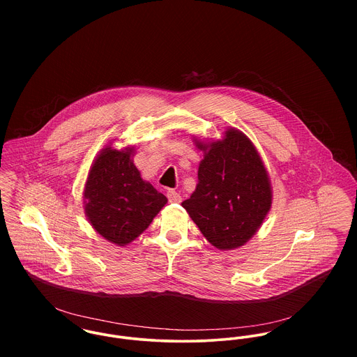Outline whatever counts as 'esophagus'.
<instances>
[{
    "instance_id": "34e87169",
    "label": "esophagus",
    "mask_w": 357,
    "mask_h": 357,
    "mask_svg": "<svg viewBox=\"0 0 357 357\" xmlns=\"http://www.w3.org/2000/svg\"><path fill=\"white\" fill-rule=\"evenodd\" d=\"M167 199H169V202H172V204H180V202H181L180 194H178L177 191H173V190H169V191H167Z\"/></svg>"
}]
</instances>
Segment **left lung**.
<instances>
[{"label": "left lung", "instance_id": "left-lung-1", "mask_svg": "<svg viewBox=\"0 0 357 357\" xmlns=\"http://www.w3.org/2000/svg\"><path fill=\"white\" fill-rule=\"evenodd\" d=\"M197 146L204 151L198 185L181 204L213 246L241 248L258 231L272 204L264 163L250 139L238 129H228L222 140Z\"/></svg>", "mask_w": 357, "mask_h": 357}]
</instances>
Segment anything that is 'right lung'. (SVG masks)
I'll return each mask as SVG.
<instances>
[{"label":"right lung","instance_id":"obj_1","mask_svg":"<svg viewBox=\"0 0 357 357\" xmlns=\"http://www.w3.org/2000/svg\"><path fill=\"white\" fill-rule=\"evenodd\" d=\"M133 149H102L85 184V213L104 239L123 246L149 228L167 198L144 181L132 160Z\"/></svg>","mask_w":357,"mask_h":357}]
</instances>
